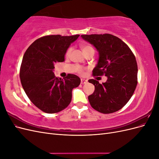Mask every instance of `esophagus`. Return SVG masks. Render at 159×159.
<instances>
[{
	"instance_id": "obj_1",
	"label": "esophagus",
	"mask_w": 159,
	"mask_h": 159,
	"mask_svg": "<svg viewBox=\"0 0 159 159\" xmlns=\"http://www.w3.org/2000/svg\"><path fill=\"white\" fill-rule=\"evenodd\" d=\"M87 82H88V80H87L81 79V84H86Z\"/></svg>"
}]
</instances>
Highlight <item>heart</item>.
<instances>
[{
  "mask_svg": "<svg viewBox=\"0 0 159 159\" xmlns=\"http://www.w3.org/2000/svg\"><path fill=\"white\" fill-rule=\"evenodd\" d=\"M91 49H93V48L91 47V46H84L82 47V50H83L84 53L85 52H86V51L91 50ZM71 51V48H69V49L68 50V51H67V52H66V56H68V55L70 54ZM80 73H81V71H80Z\"/></svg>",
  "mask_w": 159,
  "mask_h": 159,
  "instance_id": "heart-1",
  "label": "heart"
}]
</instances>
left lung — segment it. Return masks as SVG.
Instances as JSON below:
<instances>
[{
	"mask_svg": "<svg viewBox=\"0 0 159 159\" xmlns=\"http://www.w3.org/2000/svg\"><path fill=\"white\" fill-rule=\"evenodd\" d=\"M98 52V64L93 75H105V83L91 79L94 92L88 96L90 105L102 113L121 109L131 99L137 84V64L133 53L120 38L109 34L81 35Z\"/></svg>",
	"mask_w": 159,
	"mask_h": 159,
	"instance_id": "1",
	"label": "left lung"
}]
</instances>
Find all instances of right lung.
<instances>
[{
  "instance_id": "add662e5",
  "label": "right lung",
  "mask_w": 159,
  "mask_h": 159,
  "mask_svg": "<svg viewBox=\"0 0 159 159\" xmlns=\"http://www.w3.org/2000/svg\"><path fill=\"white\" fill-rule=\"evenodd\" d=\"M80 35H50L38 38L28 47L20 70L22 88L34 105L42 111L55 113L68 106L71 91L78 87V76L68 74L64 80L56 78L54 65L64 61L66 53Z\"/></svg>"
}]
</instances>
